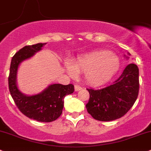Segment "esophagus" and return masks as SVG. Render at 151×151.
Instances as JSON below:
<instances>
[{
    "mask_svg": "<svg viewBox=\"0 0 151 151\" xmlns=\"http://www.w3.org/2000/svg\"><path fill=\"white\" fill-rule=\"evenodd\" d=\"M74 88H75V91H80L81 89V87L80 86H78V85H75V86H74Z\"/></svg>",
    "mask_w": 151,
    "mask_h": 151,
    "instance_id": "obj_1",
    "label": "esophagus"
}]
</instances>
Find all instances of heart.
Segmentation results:
<instances>
[{
    "instance_id": "heart-1",
    "label": "heart",
    "mask_w": 151,
    "mask_h": 151,
    "mask_svg": "<svg viewBox=\"0 0 151 151\" xmlns=\"http://www.w3.org/2000/svg\"><path fill=\"white\" fill-rule=\"evenodd\" d=\"M65 70L70 76L84 73L91 86H101L108 82L120 68L119 57L106 51H95L78 57L73 63L65 62Z\"/></svg>"
}]
</instances>
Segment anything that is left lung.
<instances>
[{"mask_svg":"<svg viewBox=\"0 0 151 151\" xmlns=\"http://www.w3.org/2000/svg\"><path fill=\"white\" fill-rule=\"evenodd\" d=\"M128 55L130 54L128 52ZM127 59L129 57L124 55ZM89 100L88 113L94 119L110 122L124 116L136 101L139 92V69L132 63L127 65L120 77L110 86L100 89L87 88Z\"/></svg>","mask_w":151,"mask_h":151,"instance_id":"1","label":"left lung"}]
</instances>
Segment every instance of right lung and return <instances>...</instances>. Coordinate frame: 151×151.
Returning <instances> with one entry per match:
<instances>
[{
    "mask_svg": "<svg viewBox=\"0 0 151 151\" xmlns=\"http://www.w3.org/2000/svg\"><path fill=\"white\" fill-rule=\"evenodd\" d=\"M46 43L26 46L12 57L9 76V88L11 95L20 111L27 117L40 122H52L58 119L63 113L65 96L74 91L73 84H51L41 92L27 95L17 86V71L23 61L31 58L40 52Z\"/></svg>",
    "mask_w": 151,
    "mask_h": 151,
    "instance_id": "right-lung-1",
    "label": "right lung"
}]
</instances>
